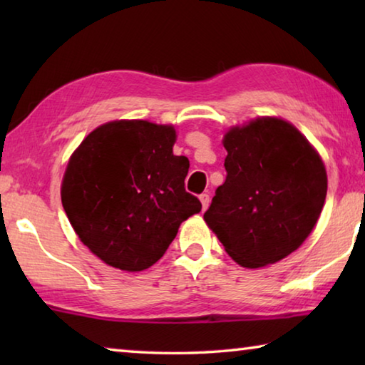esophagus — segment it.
<instances>
[{
    "instance_id": "34e87169",
    "label": "esophagus",
    "mask_w": 365,
    "mask_h": 365,
    "mask_svg": "<svg viewBox=\"0 0 365 365\" xmlns=\"http://www.w3.org/2000/svg\"><path fill=\"white\" fill-rule=\"evenodd\" d=\"M200 201H201V205H202V211H206L207 209V206H209V195L207 193H202V195H200Z\"/></svg>"
}]
</instances>
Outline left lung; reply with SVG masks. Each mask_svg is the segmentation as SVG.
<instances>
[{"label":"left lung","instance_id":"8db88e82","mask_svg":"<svg viewBox=\"0 0 365 365\" xmlns=\"http://www.w3.org/2000/svg\"><path fill=\"white\" fill-rule=\"evenodd\" d=\"M225 182L205 212L235 262L264 267L312 232L327 196L319 153L292 123L259 117L225 133Z\"/></svg>","mask_w":365,"mask_h":365}]
</instances>
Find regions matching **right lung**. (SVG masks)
I'll return each mask as SVG.
<instances>
[{
    "label": "right lung",
    "instance_id": "1",
    "mask_svg": "<svg viewBox=\"0 0 365 365\" xmlns=\"http://www.w3.org/2000/svg\"><path fill=\"white\" fill-rule=\"evenodd\" d=\"M175 128L114 120L95 128L69 159L63 207L80 242L108 265L151 267L178 227L201 211L185 190L190 160L175 156Z\"/></svg>",
    "mask_w": 365,
    "mask_h": 365
}]
</instances>
